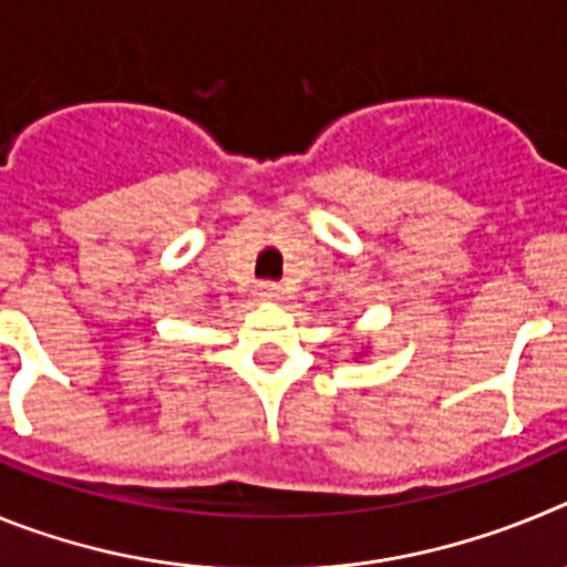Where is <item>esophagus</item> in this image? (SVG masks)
<instances>
[{"label": "esophagus", "instance_id": "34e87169", "mask_svg": "<svg viewBox=\"0 0 567 567\" xmlns=\"http://www.w3.org/2000/svg\"><path fill=\"white\" fill-rule=\"evenodd\" d=\"M260 295H264V298H280V284H275V280H264V284H260Z\"/></svg>", "mask_w": 567, "mask_h": 567}]
</instances>
